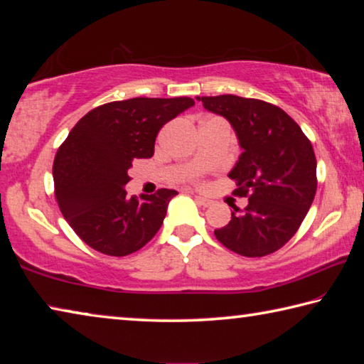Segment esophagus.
I'll list each match as a JSON object with an SVG mask.
<instances>
[{
	"instance_id": "1",
	"label": "esophagus",
	"mask_w": 364,
	"mask_h": 364,
	"mask_svg": "<svg viewBox=\"0 0 364 364\" xmlns=\"http://www.w3.org/2000/svg\"><path fill=\"white\" fill-rule=\"evenodd\" d=\"M195 200H197L201 206H211V205H213V200H210V198H206V197H201V195H197V197H195Z\"/></svg>"
}]
</instances>
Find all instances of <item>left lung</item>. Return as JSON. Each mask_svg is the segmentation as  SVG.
Listing matches in <instances>:
<instances>
[{"instance_id":"left-lung-1","label":"left lung","mask_w":364,"mask_h":364,"mask_svg":"<svg viewBox=\"0 0 364 364\" xmlns=\"http://www.w3.org/2000/svg\"><path fill=\"white\" fill-rule=\"evenodd\" d=\"M197 99L229 120L244 149L229 178L249 205L242 211L234 206L216 239L244 257L277 252L298 231L316 197L317 161L309 138L287 112L265 100L232 94Z\"/></svg>"}]
</instances>
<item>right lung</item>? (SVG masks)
Wrapping results in <instances>:
<instances>
[{"mask_svg":"<svg viewBox=\"0 0 364 364\" xmlns=\"http://www.w3.org/2000/svg\"><path fill=\"white\" fill-rule=\"evenodd\" d=\"M193 104L190 97L115 100L87 112L71 128L55 154V198L89 247L125 257L156 236L177 192L159 188L128 198V169L135 159L151 158L163 125Z\"/></svg>","mask_w":364,"mask_h":364,"instance_id":"add662e5","label":"right lung"}]
</instances>
